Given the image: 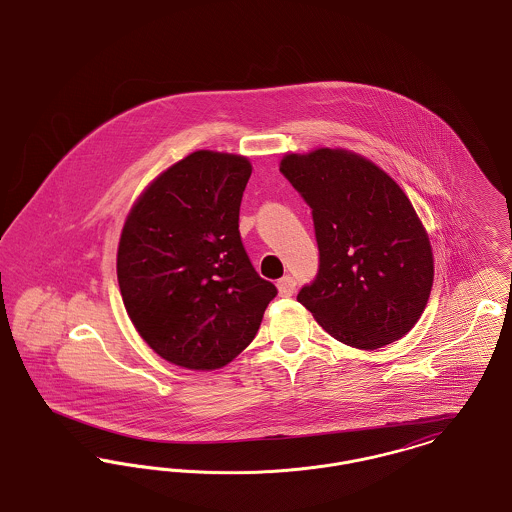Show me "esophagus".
<instances>
[{"label":"esophagus","mask_w":512,"mask_h":512,"mask_svg":"<svg viewBox=\"0 0 512 512\" xmlns=\"http://www.w3.org/2000/svg\"><path fill=\"white\" fill-rule=\"evenodd\" d=\"M296 281L291 275H285L277 281V289H279V295L291 296L295 293Z\"/></svg>","instance_id":"obj_1"}]
</instances>
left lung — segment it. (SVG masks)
Wrapping results in <instances>:
<instances>
[{
	"label": "left lung",
	"instance_id": "obj_1",
	"mask_svg": "<svg viewBox=\"0 0 512 512\" xmlns=\"http://www.w3.org/2000/svg\"><path fill=\"white\" fill-rule=\"evenodd\" d=\"M279 171L312 208L320 250L318 273L296 300L349 347L401 339L433 283L430 239L401 187L347 150L289 154Z\"/></svg>",
	"mask_w": 512,
	"mask_h": 512
}]
</instances>
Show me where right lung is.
Returning a JSON list of instances; mask_svg holds the SVG:
<instances>
[{"label":"right lung","mask_w":512,"mask_h":512,"mask_svg":"<svg viewBox=\"0 0 512 512\" xmlns=\"http://www.w3.org/2000/svg\"><path fill=\"white\" fill-rule=\"evenodd\" d=\"M250 173L243 156L198 150L163 171L125 221L121 296L140 337L171 364L225 366L250 345L277 295L241 241Z\"/></svg>","instance_id":"1"}]
</instances>
